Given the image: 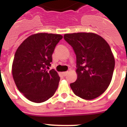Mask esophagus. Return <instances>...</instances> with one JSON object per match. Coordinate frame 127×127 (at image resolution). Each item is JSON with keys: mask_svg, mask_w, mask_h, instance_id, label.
I'll list each match as a JSON object with an SVG mask.
<instances>
[{"mask_svg": "<svg viewBox=\"0 0 127 127\" xmlns=\"http://www.w3.org/2000/svg\"><path fill=\"white\" fill-rule=\"evenodd\" d=\"M68 74V72H63V76H66Z\"/></svg>", "mask_w": 127, "mask_h": 127, "instance_id": "esophagus-1", "label": "esophagus"}]
</instances>
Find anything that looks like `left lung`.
<instances>
[{
	"label": "left lung",
	"mask_w": 127,
	"mask_h": 127,
	"mask_svg": "<svg viewBox=\"0 0 127 127\" xmlns=\"http://www.w3.org/2000/svg\"><path fill=\"white\" fill-rule=\"evenodd\" d=\"M64 39L76 56L78 78L70 88L81 98H96L108 88L114 70L115 59L109 44L93 33L65 34Z\"/></svg>",
	"instance_id": "8db88e82"
}]
</instances>
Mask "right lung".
Segmentation results:
<instances>
[{"label": "right lung", "mask_w": 127, "mask_h": 127, "mask_svg": "<svg viewBox=\"0 0 127 127\" xmlns=\"http://www.w3.org/2000/svg\"><path fill=\"white\" fill-rule=\"evenodd\" d=\"M63 38L59 34L40 33L25 39L16 51L12 76L19 91L35 103L45 101L55 93L60 77L54 69L49 72L52 55Z\"/></svg>", "instance_id": "obj_1"}]
</instances>
